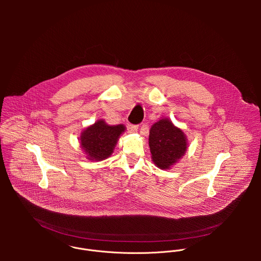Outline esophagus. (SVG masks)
Wrapping results in <instances>:
<instances>
[{
    "label": "esophagus",
    "instance_id": "obj_1",
    "mask_svg": "<svg viewBox=\"0 0 261 261\" xmlns=\"http://www.w3.org/2000/svg\"><path fill=\"white\" fill-rule=\"evenodd\" d=\"M127 129H128V131H129L130 133H135V132H137V130H138V126H137V125H131V124H128Z\"/></svg>",
    "mask_w": 261,
    "mask_h": 261
}]
</instances>
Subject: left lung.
Returning a JSON list of instances; mask_svg holds the SVG:
<instances>
[{
	"mask_svg": "<svg viewBox=\"0 0 261 261\" xmlns=\"http://www.w3.org/2000/svg\"><path fill=\"white\" fill-rule=\"evenodd\" d=\"M148 144L154 163L161 169L169 168L187 151V138L184 132L167 119L152 126Z\"/></svg>",
	"mask_w": 261,
	"mask_h": 261,
	"instance_id": "1",
	"label": "left lung"
}]
</instances>
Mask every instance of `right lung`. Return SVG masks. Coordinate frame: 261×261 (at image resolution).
<instances>
[{
    "label": "right lung",
    "instance_id": "1",
    "mask_svg": "<svg viewBox=\"0 0 261 261\" xmlns=\"http://www.w3.org/2000/svg\"><path fill=\"white\" fill-rule=\"evenodd\" d=\"M124 131V125L109 126L100 120L82 133L81 144L90 160H104L113 154L117 141Z\"/></svg>",
    "mask_w": 261,
    "mask_h": 261
}]
</instances>
